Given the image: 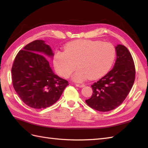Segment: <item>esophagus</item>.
Returning <instances> with one entry per match:
<instances>
[{"label":"esophagus","instance_id":"34e87169","mask_svg":"<svg viewBox=\"0 0 148 148\" xmlns=\"http://www.w3.org/2000/svg\"><path fill=\"white\" fill-rule=\"evenodd\" d=\"M76 86L79 88H83L84 86V84H76Z\"/></svg>","mask_w":148,"mask_h":148}]
</instances>
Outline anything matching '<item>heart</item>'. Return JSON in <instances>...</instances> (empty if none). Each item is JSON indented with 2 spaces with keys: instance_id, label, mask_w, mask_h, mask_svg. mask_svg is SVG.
Returning a JSON list of instances; mask_svg holds the SVG:
<instances>
[{
  "instance_id": "heart-1",
  "label": "heart",
  "mask_w": 148,
  "mask_h": 148,
  "mask_svg": "<svg viewBox=\"0 0 148 148\" xmlns=\"http://www.w3.org/2000/svg\"><path fill=\"white\" fill-rule=\"evenodd\" d=\"M64 49L65 51L55 53L54 66L60 76L68 77L76 69L77 64L79 69L72 79L77 83L103 76L111 67L116 57L115 47L108 42L76 40L67 43Z\"/></svg>"
}]
</instances>
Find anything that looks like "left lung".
I'll return each instance as SVG.
<instances>
[{"mask_svg": "<svg viewBox=\"0 0 148 148\" xmlns=\"http://www.w3.org/2000/svg\"><path fill=\"white\" fill-rule=\"evenodd\" d=\"M114 67L92 85L93 94L86 103L99 111L106 112L120 106L129 93L135 81L136 69L132 56L123 45L115 47Z\"/></svg>", "mask_w": 148, "mask_h": 148, "instance_id": "left-lung-1", "label": "left lung"}]
</instances>
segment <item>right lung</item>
I'll use <instances>...</instances> for the list:
<instances>
[{
    "label": "right lung",
    "mask_w": 148,
    "mask_h": 148,
    "mask_svg": "<svg viewBox=\"0 0 148 148\" xmlns=\"http://www.w3.org/2000/svg\"><path fill=\"white\" fill-rule=\"evenodd\" d=\"M47 56H54L45 40H36L18 52L12 65L13 87L22 101L30 108L45 109L52 106L69 85L56 75Z\"/></svg>",
    "instance_id": "1"
}]
</instances>
